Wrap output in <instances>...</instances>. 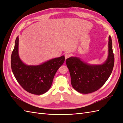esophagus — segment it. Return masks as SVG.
I'll return each mask as SVG.
<instances>
[{"instance_id":"esophagus-1","label":"esophagus","mask_w":123,"mask_h":123,"mask_svg":"<svg viewBox=\"0 0 123 123\" xmlns=\"http://www.w3.org/2000/svg\"><path fill=\"white\" fill-rule=\"evenodd\" d=\"M70 56H71V55H70V54H69V53H66V54H65V55H64L65 59H68V58H69V57H70Z\"/></svg>"}]
</instances>
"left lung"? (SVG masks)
Returning a JSON list of instances; mask_svg holds the SVG:
<instances>
[{
	"mask_svg": "<svg viewBox=\"0 0 123 123\" xmlns=\"http://www.w3.org/2000/svg\"><path fill=\"white\" fill-rule=\"evenodd\" d=\"M107 58L102 64H91L77 56L66 60L70 71L72 87L82 94L95 92L100 88L109 78L113 71L114 56L113 52L112 39L108 37Z\"/></svg>",
	"mask_w": 123,
	"mask_h": 123,
	"instance_id": "1",
	"label": "left lung"
}]
</instances>
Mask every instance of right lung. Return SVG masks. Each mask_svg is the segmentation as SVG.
<instances>
[{
  "mask_svg": "<svg viewBox=\"0 0 123 123\" xmlns=\"http://www.w3.org/2000/svg\"><path fill=\"white\" fill-rule=\"evenodd\" d=\"M19 36L11 54V66L19 84L28 92L41 95L50 89L57 70L63 63L64 55L49 60L39 65H27L19 55Z\"/></svg>",
  "mask_w": 123,
  "mask_h": 123,
  "instance_id": "obj_1",
  "label": "right lung"
}]
</instances>
